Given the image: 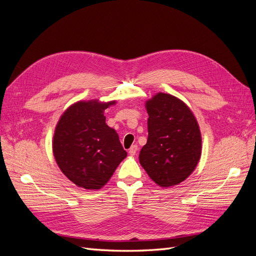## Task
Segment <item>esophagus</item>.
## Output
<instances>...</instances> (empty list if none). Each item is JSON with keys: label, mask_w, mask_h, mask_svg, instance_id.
<instances>
[{"label": "esophagus", "mask_w": 256, "mask_h": 256, "mask_svg": "<svg viewBox=\"0 0 256 256\" xmlns=\"http://www.w3.org/2000/svg\"><path fill=\"white\" fill-rule=\"evenodd\" d=\"M136 152H138V145H132L129 148V154H131V156H134Z\"/></svg>", "instance_id": "esophagus-1"}]
</instances>
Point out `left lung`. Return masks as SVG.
Masks as SVG:
<instances>
[{
	"label": "left lung",
	"instance_id": "obj_1",
	"mask_svg": "<svg viewBox=\"0 0 256 256\" xmlns=\"http://www.w3.org/2000/svg\"><path fill=\"white\" fill-rule=\"evenodd\" d=\"M148 138L140 152V164L160 187L184 182L194 171L202 152L198 122L178 98L158 92L146 102Z\"/></svg>",
	"mask_w": 256,
	"mask_h": 256
}]
</instances>
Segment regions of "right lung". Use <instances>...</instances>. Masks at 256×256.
<instances>
[{
    "instance_id": "right-lung-1",
    "label": "right lung",
    "mask_w": 256,
    "mask_h": 256,
    "mask_svg": "<svg viewBox=\"0 0 256 256\" xmlns=\"http://www.w3.org/2000/svg\"><path fill=\"white\" fill-rule=\"evenodd\" d=\"M106 104L79 102L64 112L53 136V154L60 171L78 187L98 190L126 158L116 131L106 124Z\"/></svg>"
}]
</instances>
